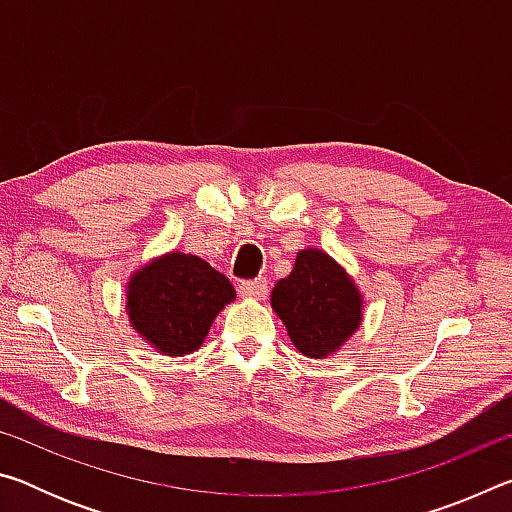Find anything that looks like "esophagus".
<instances>
[{"instance_id": "34e87169", "label": "esophagus", "mask_w": 512, "mask_h": 512, "mask_svg": "<svg viewBox=\"0 0 512 512\" xmlns=\"http://www.w3.org/2000/svg\"><path fill=\"white\" fill-rule=\"evenodd\" d=\"M239 293L241 296L246 298H255V300H264L266 293H268V287H266V280H244L239 282Z\"/></svg>"}]
</instances>
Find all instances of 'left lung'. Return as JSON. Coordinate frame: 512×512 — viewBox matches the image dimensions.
<instances>
[{
	"label": "left lung",
	"mask_w": 512,
	"mask_h": 512,
	"mask_svg": "<svg viewBox=\"0 0 512 512\" xmlns=\"http://www.w3.org/2000/svg\"><path fill=\"white\" fill-rule=\"evenodd\" d=\"M271 305L305 357L323 359L361 325V293L323 250H300L293 271L273 287Z\"/></svg>",
	"instance_id": "1"
}]
</instances>
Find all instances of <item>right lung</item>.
Listing matches in <instances>:
<instances>
[{"label":"right lung","instance_id":"right-lung-1","mask_svg":"<svg viewBox=\"0 0 512 512\" xmlns=\"http://www.w3.org/2000/svg\"><path fill=\"white\" fill-rule=\"evenodd\" d=\"M235 300V287L201 257L169 253L128 282V316L142 339L171 357L201 348L216 314Z\"/></svg>","mask_w":512,"mask_h":512}]
</instances>
